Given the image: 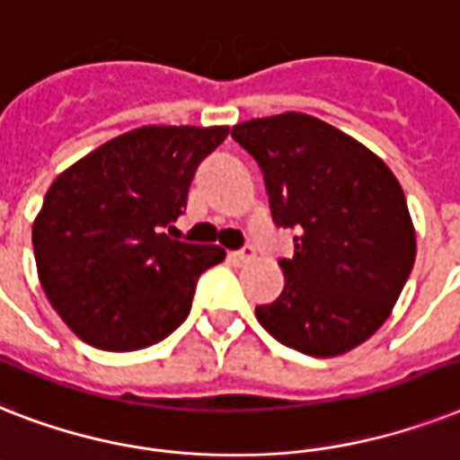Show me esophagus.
<instances>
[{
    "label": "esophagus",
    "instance_id": "esophagus-1",
    "mask_svg": "<svg viewBox=\"0 0 460 460\" xmlns=\"http://www.w3.org/2000/svg\"><path fill=\"white\" fill-rule=\"evenodd\" d=\"M230 259H233L237 266H242V263H247V261L253 259V249L242 247V249H237V252H230Z\"/></svg>",
    "mask_w": 460,
    "mask_h": 460
}]
</instances>
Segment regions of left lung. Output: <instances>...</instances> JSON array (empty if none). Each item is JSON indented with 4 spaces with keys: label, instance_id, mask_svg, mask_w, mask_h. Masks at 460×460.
<instances>
[{
    "label": "left lung",
    "instance_id": "obj_1",
    "mask_svg": "<svg viewBox=\"0 0 460 460\" xmlns=\"http://www.w3.org/2000/svg\"><path fill=\"white\" fill-rule=\"evenodd\" d=\"M266 180L273 223L292 227L285 288L256 306L268 334L308 356L358 347L392 314L416 261L406 197L385 161L306 113L233 128Z\"/></svg>",
    "mask_w": 460,
    "mask_h": 460
}]
</instances>
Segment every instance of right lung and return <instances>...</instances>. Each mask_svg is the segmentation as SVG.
Returning <instances> with one entry per match:
<instances>
[{"instance_id": "1", "label": "right lung", "mask_w": 460, "mask_h": 460, "mask_svg": "<svg viewBox=\"0 0 460 460\" xmlns=\"http://www.w3.org/2000/svg\"><path fill=\"white\" fill-rule=\"evenodd\" d=\"M230 128L146 126L106 142L54 182L32 226L40 282L90 347L135 351L166 340L197 280L226 259L171 240L194 172Z\"/></svg>"}]
</instances>
